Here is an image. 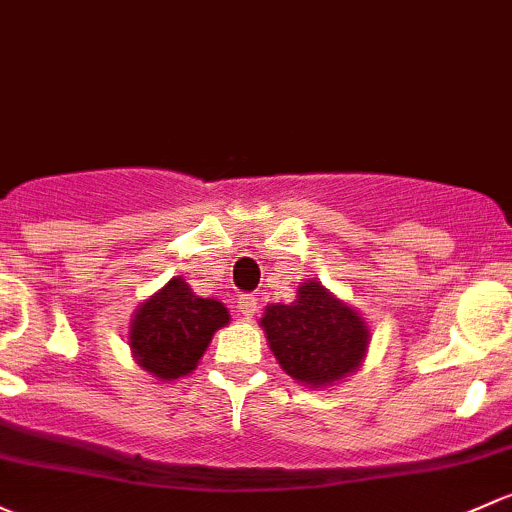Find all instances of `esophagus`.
<instances>
[{
  "instance_id": "obj_1",
  "label": "esophagus",
  "mask_w": 512,
  "mask_h": 512,
  "mask_svg": "<svg viewBox=\"0 0 512 512\" xmlns=\"http://www.w3.org/2000/svg\"><path fill=\"white\" fill-rule=\"evenodd\" d=\"M238 306L247 319H252L257 314V309H260V299H257V294H242Z\"/></svg>"
}]
</instances>
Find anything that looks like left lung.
<instances>
[{
    "label": "left lung",
    "mask_w": 512,
    "mask_h": 512,
    "mask_svg": "<svg viewBox=\"0 0 512 512\" xmlns=\"http://www.w3.org/2000/svg\"><path fill=\"white\" fill-rule=\"evenodd\" d=\"M272 353L297 383L326 385L353 373L368 348V328L319 282H304L294 304H272L260 321Z\"/></svg>",
    "instance_id": "8db88e82"
}]
</instances>
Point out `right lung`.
I'll use <instances>...</instances> for the list:
<instances>
[{
    "label": "right lung",
    "mask_w": 512,
    "mask_h": 512,
    "mask_svg": "<svg viewBox=\"0 0 512 512\" xmlns=\"http://www.w3.org/2000/svg\"><path fill=\"white\" fill-rule=\"evenodd\" d=\"M228 321V309L220 301L196 297L184 279L174 277L137 309L129 346L154 378H184L198 365L213 333Z\"/></svg>",
    "instance_id": "right-lung-1"
}]
</instances>
